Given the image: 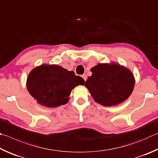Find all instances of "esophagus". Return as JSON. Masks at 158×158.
<instances>
[{
    "label": "esophagus",
    "instance_id": "34e87169",
    "mask_svg": "<svg viewBox=\"0 0 158 158\" xmlns=\"http://www.w3.org/2000/svg\"><path fill=\"white\" fill-rule=\"evenodd\" d=\"M82 78L84 79V81H87V75L86 74H83L82 76Z\"/></svg>",
    "mask_w": 158,
    "mask_h": 158
}]
</instances>
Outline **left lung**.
<instances>
[{
  "mask_svg": "<svg viewBox=\"0 0 158 158\" xmlns=\"http://www.w3.org/2000/svg\"><path fill=\"white\" fill-rule=\"evenodd\" d=\"M92 76L85 82L96 102L103 106H112L126 101L131 94L135 78L131 71L113 63L98 64L91 69Z\"/></svg>",
  "mask_w": 158,
  "mask_h": 158,
  "instance_id": "1",
  "label": "left lung"
}]
</instances>
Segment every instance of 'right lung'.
I'll return each mask as SVG.
<instances>
[{"mask_svg": "<svg viewBox=\"0 0 158 158\" xmlns=\"http://www.w3.org/2000/svg\"><path fill=\"white\" fill-rule=\"evenodd\" d=\"M84 79L57 65H41L30 72L27 79V89L38 103L55 107L69 101L71 90L83 85Z\"/></svg>", "mask_w": 158, "mask_h": 158, "instance_id": "1", "label": "right lung"}]
</instances>
